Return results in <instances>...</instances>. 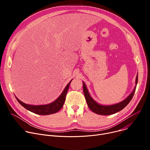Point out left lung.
<instances>
[{
	"label": "left lung",
	"instance_id": "1",
	"mask_svg": "<svg viewBox=\"0 0 150 150\" xmlns=\"http://www.w3.org/2000/svg\"><path fill=\"white\" fill-rule=\"evenodd\" d=\"M137 83H138V74L136 77L135 87L133 91L131 93V94H130V95L126 98H125L123 101L119 103L109 105H101L97 103L96 101H94V100H93V98L91 97L90 94H89V92L87 90L86 85H85L83 82V94H84L85 100H86L88 108L90 109L91 111H93L96 114L100 115H110L115 114L122 110L128 104H129V103L131 101V100H132L134 95Z\"/></svg>",
	"mask_w": 150,
	"mask_h": 150
}]
</instances>
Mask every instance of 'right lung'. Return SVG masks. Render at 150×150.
Listing matches in <instances>:
<instances>
[{"instance_id":"1","label":"right lung","mask_w":150,"mask_h":150,"mask_svg":"<svg viewBox=\"0 0 150 150\" xmlns=\"http://www.w3.org/2000/svg\"><path fill=\"white\" fill-rule=\"evenodd\" d=\"M72 80L67 84L66 87L63 90L60 96L55 101L48 104L38 105L27 104L20 101L16 97H15L17 101L19 102V103L21 105H23L27 110L34 113H35L39 115H48L56 113L62 109V108L64 104V103H65L66 96Z\"/></svg>"}]
</instances>
